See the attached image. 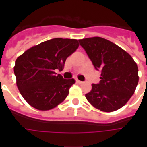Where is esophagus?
<instances>
[{"mask_svg": "<svg viewBox=\"0 0 147 147\" xmlns=\"http://www.w3.org/2000/svg\"><path fill=\"white\" fill-rule=\"evenodd\" d=\"M76 82L78 83H80V84H81V83H83V81H80V80H76Z\"/></svg>", "mask_w": 147, "mask_h": 147, "instance_id": "34e87169", "label": "esophagus"}]
</instances>
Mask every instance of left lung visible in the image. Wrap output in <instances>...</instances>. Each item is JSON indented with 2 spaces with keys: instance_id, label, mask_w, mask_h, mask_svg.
I'll list each match as a JSON object with an SVG mask.
<instances>
[{
  "instance_id": "1",
  "label": "left lung",
  "mask_w": 147,
  "mask_h": 147,
  "mask_svg": "<svg viewBox=\"0 0 147 147\" xmlns=\"http://www.w3.org/2000/svg\"><path fill=\"white\" fill-rule=\"evenodd\" d=\"M101 77L86 94L87 101L103 112L117 110L128 102L139 82L138 66L123 49L100 37L79 40Z\"/></svg>"
}]
</instances>
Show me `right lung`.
Returning <instances> with one entry per match:
<instances>
[{"instance_id":"1","label":"right lung","mask_w":147,"mask_h":147,"mask_svg":"<svg viewBox=\"0 0 147 147\" xmlns=\"http://www.w3.org/2000/svg\"><path fill=\"white\" fill-rule=\"evenodd\" d=\"M79 47L78 41L53 38L31 47L16 59L14 73L21 95L39 110H49L66 98L76 83L55 70H62L67 57Z\"/></svg>"}]
</instances>
